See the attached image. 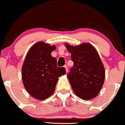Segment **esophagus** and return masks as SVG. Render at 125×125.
Returning <instances> with one entry per match:
<instances>
[{"label":"esophagus","mask_w":125,"mask_h":125,"mask_svg":"<svg viewBox=\"0 0 125 125\" xmlns=\"http://www.w3.org/2000/svg\"><path fill=\"white\" fill-rule=\"evenodd\" d=\"M64 67V68H65V71H66V72H68V67H67V65H65Z\"/></svg>","instance_id":"34e87169"}]
</instances>
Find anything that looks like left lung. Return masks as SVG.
I'll return each mask as SVG.
<instances>
[{"instance_id":"8db88e82","label":"left lung","mask_w":125,"mask_h":125,"mask_svg":"<svg viewBox=\"0 0 125 125\" xmlns=\"http://www.w3.org/2000/svg\"><path fill=\"white\" fill-rule=\"evenodd\" d=\"M65 47L73 62L67 74L73 91L84 100L95 98L99 94L105 78L104 66L97 50L87 43L75 47L66 44Z\"/></svg>"}]
</instances>
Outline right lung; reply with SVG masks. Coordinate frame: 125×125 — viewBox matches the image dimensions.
I'll use <instances>...</instances> for the list:
<instances>
[{"instance_id": "right-lung-1", "label": "right lung", "mask_w": 125, "mask_h": 125, "mask_svg": "<svg viewBox=\"0 0 125 125\" xmlns=\"http://www.w3.org/2000/svg\"><path fill=\"white\" fill-rule=\"evenodd\" d=\"M55 45L39 42L31 47L22 68L25 88L34 98L44 100L54 92L58 77L65 74L64 67H58L51 55Z\"/></svg>"}]
</instances>
